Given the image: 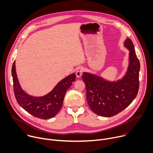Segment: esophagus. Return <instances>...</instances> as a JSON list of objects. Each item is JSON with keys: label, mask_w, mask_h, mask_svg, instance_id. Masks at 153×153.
Wrapping results in <instances>:
<instances>
[{"label": "esophagus", "mask_w": 153, "mask_h": 153, "mask_svg": "<svg viewBox=\"0 0 153 153\" xmlns=\"http://www.w3.org/2000/svg\"><path fill=\"white\" fill-rule=\"evenodd\" d=\"M83 68L82 67H80L77 68V70H76V76L77 77H80L82 74V73L83 71Z\"/></svg>", "instance_id": "esophagus-1"}]
</instances>
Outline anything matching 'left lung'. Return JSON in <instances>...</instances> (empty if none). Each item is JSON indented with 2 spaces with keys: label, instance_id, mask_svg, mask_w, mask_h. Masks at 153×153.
<instances>
[{
  "label": "left lung",
  "instance_id": "1",
  "mask_svg": "<svg viewBox=\"0 0 153 153\" xmlns=\"http://www.w3.org/2000/svg\"><path fill=\"white\" fill-rule=\"evenodd\" d=\"M124 47L129 51V63L125 74L117 81H108L95 74L84 72L86 99L91 110L103 117H112L121 112L136 98L139 87L140 62L134 44L126 38Z\"/></svg>",
  "mask_w": 153,
  "mask_h": 153
}]
</instances>
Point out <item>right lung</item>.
Segmentation results:
<instances>
[{"mask_svg": "<svg viewBox=\"0 0 153 153\" xmlns=\"http://www.w3.org/2000/svg\"><path fill=\"white\" fill-rule=\"evenodd\" d=\"M11 73L14 93L19 105L32 116L42 119L52 118L59 112L64 96L76 79V74L73 73L60 80L46 95L34 97L28 94L21 88L16 74L15 61Z\"/></svg>", "mask_w": 153, "mask_h": 153, "instance_id": "1", "label": "right lung"}]
</instances>
